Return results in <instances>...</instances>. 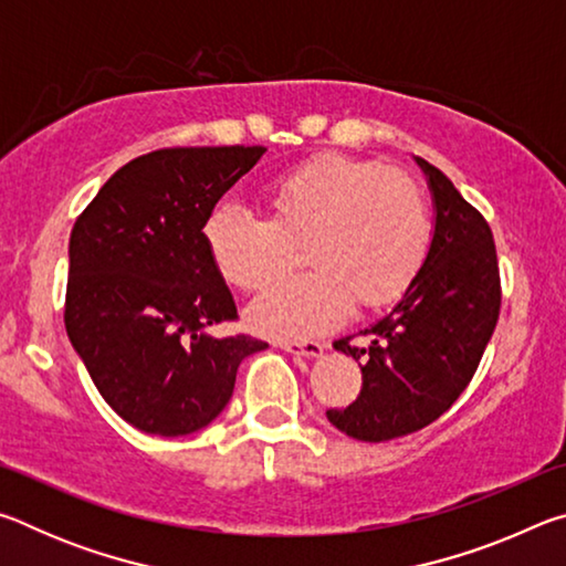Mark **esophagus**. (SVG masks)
<instances>
[{
    "label": "esophagus",
    "mask_w": 566,
    "mask_h": 566,
    "mask_svg": "<svg viewBox=\"0 0 566 566\" xmlns=\"http://www.w3.org/2000/svg\"><path fill=\"white\" fill-rule=\"evenodd\" d=\"M280 347L284 352H292V354H302V357H319L324 352V344L322 342H280Z\"/></svg>",
    "instance_id": "esophagus-1"
}]
</instances>
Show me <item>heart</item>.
<instances>
[{
	"instance_id": "heart-1",
	"label": "heart",
	"mask_w": 566,
	"mask_h": 566,
	"mask_svg": "<svg viewBox=\"0 0 566 566\" xmlns=\"http://www.w3.org/2000/svg\"><path fill=\"white\" fill-rule=\"evenodd\" d=\"M270 217L219 207L202 227L205 247L227 284L256 292L304 247L310 274L272 284L249 304L247 322L266 337L329 332L359 312L401 296L424 262L432 219L415 179L377 161L327 155L284 175L264 195Z\"/></svg>"
}]
</instances>
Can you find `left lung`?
Masks as SVG:
<instances>
[{
  "mask_svg": "<svg viewBox=\"0 0 566 566\" xmlns=\"http://www.w3.org/2000/svg\"><path fill=\"white\" fill-rule=\"evenodd\" d=\"M434 197V237L427 260L385 319L334 349L361 367L359 397L327 409L339 432L387 442L432 424L472 381L502 306L500 264L486 219L442 171L417 159Z\"/></svg>",
  "mask_w": 566,
  "mask_h": 566,
  "instance_id": "1",
  "label": "left lung"
}]
</instances>
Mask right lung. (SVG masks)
Returning a JSON list of instances; mask_svg holds the SVG:
<instances>
[{
    "label": "right lung",
    "instance_id": "obj_1",
    "mask_svg": "<svg viewBox=\"0 0 566 566\" xmlns=\"http://www.w3.org/2000/svg\"><path fill=\"white\" fill-rule=\"evenodd\" d=\"M264 147H169L104 181L70 237L64 327L104 401L147 434L181 437L227 407L244 357L266 342L237 319L202 227Z\"/></svg>",
    "mask_w": 566,
    "mask_h": 566
}]
</instances>
